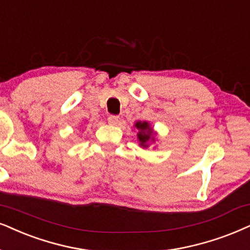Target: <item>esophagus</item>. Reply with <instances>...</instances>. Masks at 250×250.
Segmentation results:
<instances>
[{"label":"esophagus","mask_w":250,"mask_h":250,"mask_svg":"<svg viewBox=\"0 0 250 250\" xmlns=\"http://www.w3.org/2000/svg\"><path fill=\"white\" fill-rule=\"evenodd\" d=\"M107 121H108L109 125H118V122H119V116H118V115H109L108 119H107Z\"/></svg>","instance_id":"1"}]
</instances>
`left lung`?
<instances>
[{"label":"left lung","instance_id":"1","mask_svg":"<svg viewBox=\"0 0 250 250\" xmlns=\"http://www.w3.org/2000/svg\"><path fill=\"white\" fill-rule=\"evenodd\" d=\"M136 128L140 129V132L137 134V137L141 142V145L142 146L146 147V143L151 138V136H152L153 130L150 128V125H148L147 122H137L136 123Z\"/></svg>","mask_w":250,"mask_h":250}]
</instances>
